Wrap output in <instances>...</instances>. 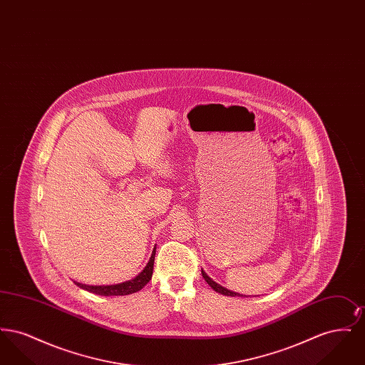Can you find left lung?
<instances>
[{
  "label": "left lung",
  "instance_id": "8db88e82",
  "mask_svg": "<svg viewBox=\"0 0 365 365\" xmlns=\"http://www.w3.org/2000/svg\"><path fill=\"white\" fill-rule=\"evenodd\" d=\"M201 274H202V278L205 279L207 282H208L209 286L215 290V292H217V293H220V294H225V295H231V297H237L238 293H234V292H230V290H227V289H225L223 286H220V284H217L216 282H213L212 279L209 278L208 275L201 269Z\"/></svg>",
  "mask_w": 365,
  "mask_h": 365
}]
</instances>
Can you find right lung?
Wrapping results in <instances>:
<instances>
[{
	"label": "right lung",
	"mask_w": 365,
	"mask_h": 365,
	"mask_svg": "<svg viewBox=\"0 0 365 365\" xmlns=\"http://www.w3.org/2000/svg\"><path fill=\"white\" fill-rule=\"evenodd\" d=\"M155 256H156V247L152 252L150 260L146 264V267L143 268V271L137 275L135 278L127 282H123L119 284H110V286H87V284H82L75 282L76 286L85 289L90 293L98 295H127L133 294L139 292L143 286L148 284V282L152 279V274H153V265H155Z\"/></svg>",
	"instance_id": "obj_1"
}]
</instances>
